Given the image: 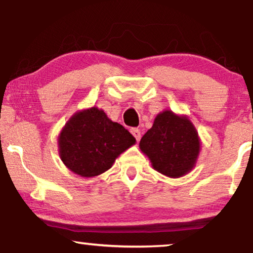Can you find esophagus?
Masks as SVG:
<instances>
[{
	"label": "esophagus",
	"instance_id": "obj_1",
	"mask_svg": "<svg viewBox=\"0 0 253 253\" xmlns=\"http://www.w3.org/2000/svg\"><path fill=\"white\" fill-rule=\"evenodd\" d=\"M130 133H132V135H133L134 137H135L136 141H139V140L141 139V132H140V129L132 128V129H130Z\"/></svg>",
	"mask_w": 253,
	"mask_h": 253
}]
</instances>
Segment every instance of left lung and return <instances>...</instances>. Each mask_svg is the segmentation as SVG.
I'll use <instances>...</instances> for the list:
<instances>
[{
	"label": "left lung",
	"mask_w": 253,
	"mask_h": 253,
	"mask_svg": "<svg viewBox=\"0 0 253 253\" xmlns=\"http://www.w3.org/2000/svg\"><path fill=\"white\" fill-rule=\"evenodd\" d=\"M201 142L187 116L164 110L155 118L153 127L142 136L140 149L158 172L170 178L187 174L197 164Z\"/></svg>",
	"instance_id": "left-lung-1"
}]
</instances>
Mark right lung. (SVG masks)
I'll use <instances>...</instances> for the list:
<instances>
[{
    "mask_svg": "<svg viewBox=\"0 0 253 253\" xmlns=\"http://www.w3.org/2000/svg\"><path fill=\"white\" fill-rule=\"evenodd\" d=\"M136 140L123 125L93 106L74 113L58 137L59 156L74 173L96 177L112 168L116 158Z\"/></svg>",
    "mask_w": 253,
    "mask_h": 253,
    "instance_id": "add662e5",
    "label": "right lung"
}]
</instances>
